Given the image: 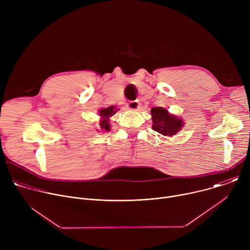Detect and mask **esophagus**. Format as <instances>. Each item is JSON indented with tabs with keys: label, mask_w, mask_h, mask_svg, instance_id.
<instances>
[{
	"label": "esophagus",
	"mask_w": 250,
	"mask_h": 250,
	"mask_svg": "<svg viewBox=\"0 0 250 250\" xmlns=\"http://www.w3.org/2000/svg\"><path fill=\"white\" fill-rule=\"evenodd\" d=\"M138 108H139V103L137 101H130L127 104V109L131 111H137Z\"/></svg>",
	"instance_id": "obj_1"
}]
</instances>
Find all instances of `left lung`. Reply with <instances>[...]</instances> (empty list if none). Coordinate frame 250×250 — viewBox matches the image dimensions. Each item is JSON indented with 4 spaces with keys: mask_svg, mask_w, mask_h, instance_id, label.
I'll return each mask as SVG.
<instances>
[{
    "mask_svg": "<svg viewBox=\"0 0 250 250\" xmlns=\"http://www.w3.org/2000/svg\"><path fill=\"white\" fill-rule=\"evenodd\" d=\"M151 116L152 128L163 135H174L183 125L182 120L168 115V111L163 108H152Z\"/></svg>",
    "mask_w": 250,
    "mask_h": 250,
    "instance_id": "1",
    "label": "left lung"
}]
</instances>
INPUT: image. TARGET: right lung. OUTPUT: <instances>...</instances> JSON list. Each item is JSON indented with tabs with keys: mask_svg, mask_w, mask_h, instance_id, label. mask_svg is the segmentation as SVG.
<instances>
[{
	"mask_svg": "<svg viewBox=\"0 0 250 250\" xmlns=\"http://www.w3.org/2000/svg\"><path fill=\"white\" fill-rule=\"evenodd\" d=\"M118 110H116L115 106H109V108L106 109H102L100 111V116L102 117V122L100 123V125L103 129H105V130H110V124H109V118L112 117L113 115H115V113L117 112Z\"/></svg>",
	"mask_w": 250,
	"mask_h": 250,
	"instance_id": "right-lung-1",
	"label": "right lung"
}]
</instances>
